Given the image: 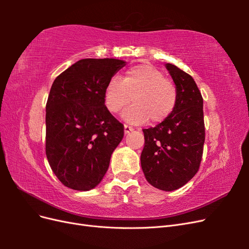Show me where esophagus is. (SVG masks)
<instances>
[{
	"mask_svg": "<svg viewBox=\"0 0 249 249\" xmlns=\"http://www.w3.org/2000/svg\"><path fill=\"white\" fill-rule=\"evenodd\" d=\"M134 129L132 126L127 125V124H124V134H129L130 132H132Z\"/></svg>",
	"mask_w": 249,
	"mask_h": 249,
	"instance_id": "esophagus-1",
	"label": "esophagus"
}]
</instances>
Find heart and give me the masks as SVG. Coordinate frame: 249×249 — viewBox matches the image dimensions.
I'll return each mask as SVG.
<instances>
[{
  "instance_id": "heart-1",
  "label": "heart",
  "mask_w": 249,
  "mask_h": 249,
  "mask_svg": "<svg viewBox=\"0 0 249 249\" xmlns=\"http://www.w3.org/2000/svg\"><path fill=\"white\" fill-rule=\"evenodd\" d=\"M132 96L134 104L123 113L124 119L133 124H144L148 119L159 124L175 110L178 90L157 67L139 64L127 70L123 80L114 76L108 81L104 90L105 107L116 114L130 104Z\"/></svg>"
}]
</instances>
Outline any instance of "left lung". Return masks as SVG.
<instances>
[{
	"instance_id": "8db88e82",
	"label": "left lung",
	"mask_w": 249,
	"mask_h": 249,
	"mask_svg": "<svg viewBox=\"0 0 249 249\" xmlns=\"http://www.w3.org/2000/svg\"><path fill=\"white\" fill-rule=\"evenodd\" d=\"M178 101L168 118L143 130L141 167L147 182L163 191L183 187L196 175L205 143L203 100L196 83L187 72L167 63Z\"/></svg>"
}]
</instances>
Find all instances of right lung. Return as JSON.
<instances>
[{
    "label": "right lung",
    "mask_w": 249,
    "mask_h": 249,
    "mask_svg": "<svg viewBox=\"0 0 249 249\" xmlns=\"http://www.w3.org/2000/svg\"><path fill=\"white\" fill-rule=\"evenodd\" d=\"M125 65L118 59H82L55 79L46 106V154L64 186L88 191L101 183L124 125L106 109L104 90Z\"/></svg>",
    "instance_id": "obj_1"
}]
</instances>
